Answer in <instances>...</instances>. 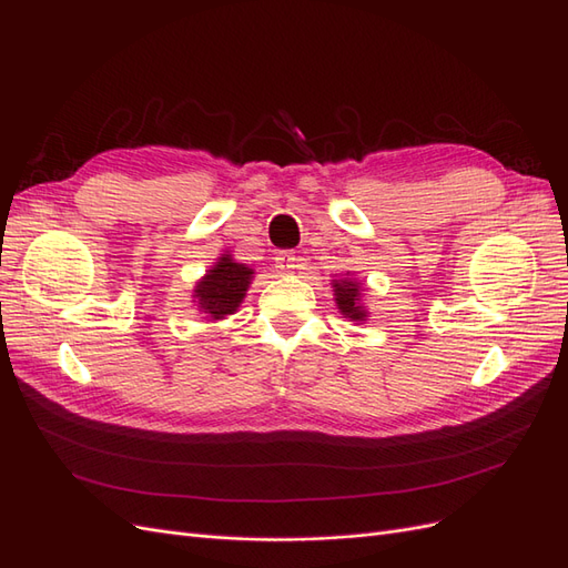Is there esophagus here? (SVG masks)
<instances>
[{
  "label": "esophagus",
  "instance_id": "obj_1",
  "mask_svg": "<svg viewBox=\"0 0 568 568\" xmlns=\"http://www.w3.org/2000/svg\"><path fill=\"white\" fill-rule=\"evenodd\" d=\"M274 265H277L282 274H294L298 267V257L291 251H282L277 257H274Z\"/></svg>",
  "mask_w": 568,
  "mask_h": 568
}]
</instances>
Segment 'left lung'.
Segmentation results:
<instances>
[{"label": "left lung", "mask_w": 568, "mask_h": 568, "mask_svg": "<svg viewBox=\"0 0 568 568\" xmlns=\"http://www.w3.org/2000/svg\"><path fill=\"white\" fill-rule=\"evenodd\" d=\"M334 296L341 315L351 317L353 322H363L367 311L363 305V288L355 280H334Z\"/></svg>", "instance_id": "8db88e82"}]
</instances>
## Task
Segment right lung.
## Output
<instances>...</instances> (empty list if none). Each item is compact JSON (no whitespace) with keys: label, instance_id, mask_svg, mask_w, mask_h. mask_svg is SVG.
<instances>
[{"label":"right lung","instance_id":"add662e5","mask_svg":"<svg viewBox=\"0 0 568 568\" xmlns=\"http://www.w3.org/2000/svg\"><path fill=\"white\" fill-rule=\"evenodd\" d=\"M253 277V270L244 263H234L232 255L225 253L220 261L205 272V277L194 286V303L199 311L205 313L211 320H225L227 315L236 313L242 305L248 284Z\"/></svg>","mask_w":568,"mask_h":568}]
</instances>
